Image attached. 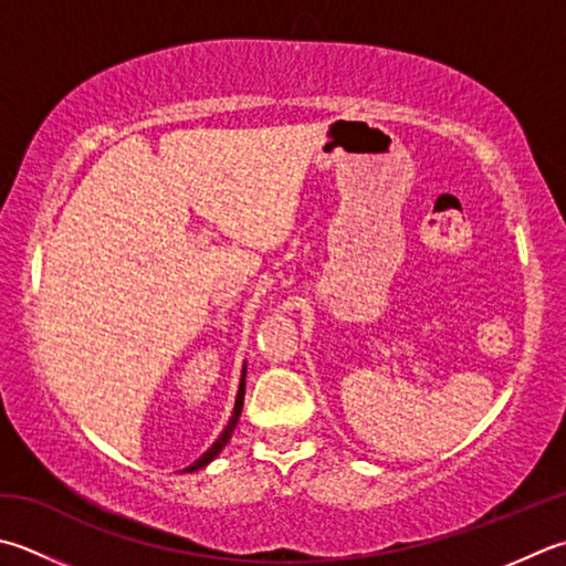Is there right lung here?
<instances>
[{"label":"right lung","instance_id":"add662e5","mask_svg":"<svg viewBox=\"0 0 566 566\" xmlns=\"http://www.w3.org/2000/svg\"><path fill=\"white\" fill-rule=\"evenodd\" d=\"M245 370L248 368H242V378H240V387H238V397H235V409H232V415H230V419H228V427L223 429V434H220L216 441H213V447H210L201 459L198 461H193L191 467L188 469H184V471H198V469H206L210 461H213L220 451H223V447L228 444L230 441V437H232V431H235V427H238V419H240V412H242V400H245Z\"/></svg>","mask_w":566,"mask_h":566}]
</instances>
